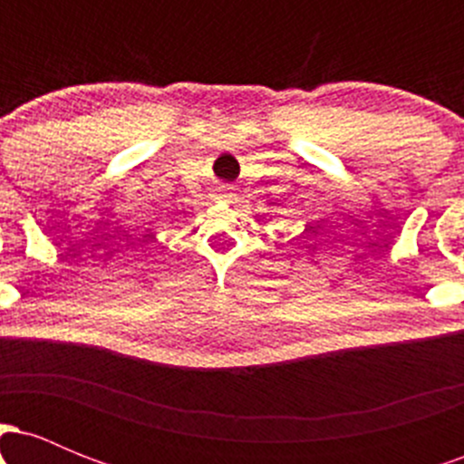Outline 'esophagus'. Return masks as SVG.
<instances>
[{
  "mask_svg": "<svg viewBox=\"0 0 464 464\" xmlns=\"http://www.w3.org/2000/svg\"><path fill=\"white\" fill-rule=\"evenodd\" d=\"M218 191H220V198L222 200H231L233 196H236V188H233V185H220V188H218Z\"/></svg>",
  "mask_w": 464,
  "mask_h": 464,
  "instance_id": "1",
  "label": "esophagus"
}]
</instances>
